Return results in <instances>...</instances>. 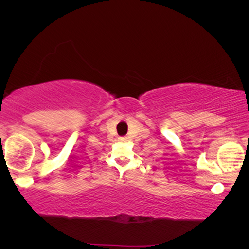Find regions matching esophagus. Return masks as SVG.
Returning a JSON list of instances; mask_svg holds the SVG:
<instances>
[{
  "mask_svg": "<svg viewBox=\"0 0 249 249\" xmlns=\"http://www.w3.org/2000/svg\"><path fill=\"white\" fill-rule=\"evenodd\" d=\"M119 141L120 142H126V141H127V138H126V137H120Z\"/></svg>",
  "mask_w": 249,
  "mask_h": 249,
  "instance_id": "esophagus-1",
  "label": "esophagus"
}]
</instances>
